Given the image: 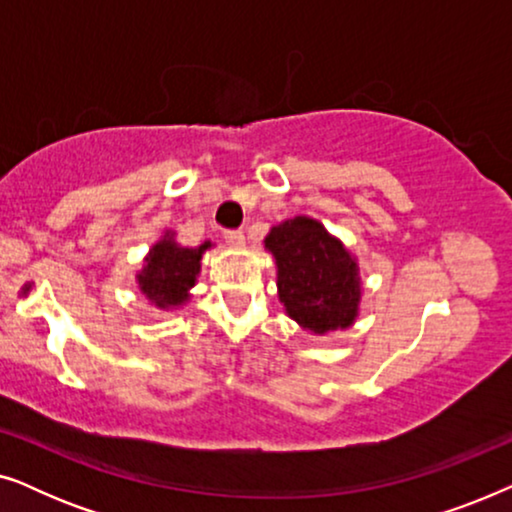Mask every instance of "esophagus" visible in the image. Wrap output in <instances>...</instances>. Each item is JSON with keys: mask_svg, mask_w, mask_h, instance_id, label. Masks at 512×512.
Returning <instances> with one entry per match:
<instances>
[{"mask_svg": "<svg viewBox=\"0 0 512 512\" xmlns=\"http://www.w3.org/2000/svg\"><path fill=\"white\" fill-rule=\"evenodd\" d=\"M223 240H226L230 247H242L244 233H242V230H226V233H223Z\"/></svg>", "mask_w": 512, "mask_h": 512, "instance_id": "obj_1", "label": "esophagus"}]
</instances>
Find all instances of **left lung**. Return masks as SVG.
Listing matches in <instances>:
<instances>
[{"label": "left lung", "instance_id": "8db88e82", "mask_svg": "<svg viewBox=\"0 0 512 512\" xmlns=\"http://www.w3.org/2000/svg\"><path fill=\"white\" fill-rule=\"evenodd\" d=\"M265 247L277 258L279 298L291 319L312 333L352 324L359 305L356 263L317 221L296 216L279 223Z\"/></svg>", "mask_w": 512, "mask_h": 512}]
</instances>
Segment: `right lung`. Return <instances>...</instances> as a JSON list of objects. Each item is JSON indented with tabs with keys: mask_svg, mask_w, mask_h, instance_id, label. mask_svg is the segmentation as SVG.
I'll list each match as a JSON object with an SVG mask.
<instances>
[{
	"mask_svg": "<svg viewBox=\"0 0 512 512\" xmlns=\"http://www.w3.org/2000/svg\"><path fill=\"white\" fill-rule=\"evenodd\" d=\"M205 249H209V242L200 244L198 249H181L172 240L156 244L139 275V286L146 298L158 307L179 305L186 300V291L195 284V275L200 272Z\"/></svg>",
	"mask_w": 512,
	"mask_h": 512,
	"instance_id": "right-lung-1",
	"label": "right lung"
}]
</instances>
